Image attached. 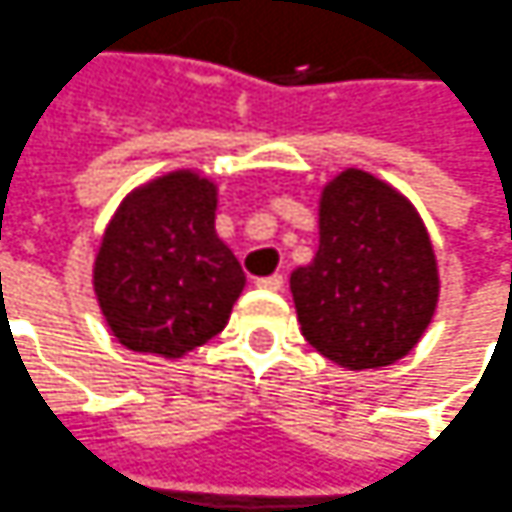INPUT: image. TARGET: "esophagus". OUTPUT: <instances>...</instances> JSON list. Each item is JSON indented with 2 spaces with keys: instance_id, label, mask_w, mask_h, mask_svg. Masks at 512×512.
Returning <instances> with one entry per match:
<instances>
[{
  "instance_id": "esophagus-1",
  "label": "esophagus",
  "mask_w": 512,
  "mask_h": 512,
  "mask_svg": "<svg viewBox=\"0 0 512 512\" xmlns=\"http://www.w3.org/2000/svg\"><path fill=\"white\" fill-rule=\"evenodd\" d=\"M256 287H262V290H281L284 287V276L281 273H273V276H262V279H256Z\"/></svg>"
}]
</instances>
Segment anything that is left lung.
<instances>
[{"instance_id": "left-lung-1", "label": "left lung", "mask_w": 512, "mask_h": 512, "mask_svg": "<svg viewBox=\"0 0 512 512\" xmlns=\"http://www.w3.org/2000/svg\"><path fill=\"white\" fill-rule=\"evenodd\" d=\"M315 259L293 270L301 332L344 369H380L408 355L437 310L440 276L411 202L346 168L321 194Z\"/></svg>"}]
</instances>
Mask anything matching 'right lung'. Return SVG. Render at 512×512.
Masks as SVG:
<instances>
[{
  "mask_svg": "<svg viewBox=\"0 0 512 512\" xmlns=\"http://www.w3.org/2000/svg\"><path fill=\"white\" fill-rule=\"evenodd\" d=\"M216 185L174 171L132 191L95 256V296L132 352L183 358L231 318L242 264L216 236Z\"/></svg>",
  "mask_w": 512,
  "mask_h": 512,
  "instance_id": "right-lung-1",
  "label": "right lung"
}]
</instances>
